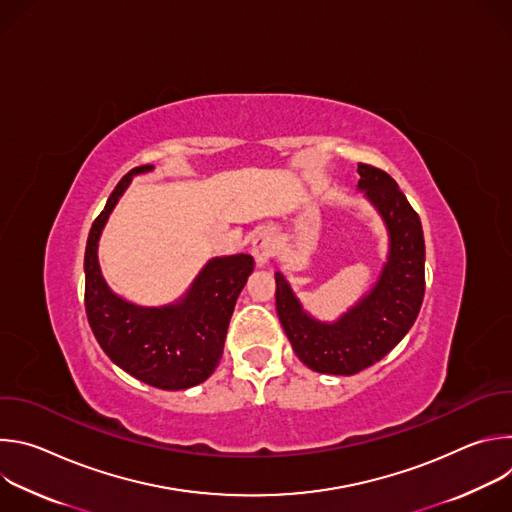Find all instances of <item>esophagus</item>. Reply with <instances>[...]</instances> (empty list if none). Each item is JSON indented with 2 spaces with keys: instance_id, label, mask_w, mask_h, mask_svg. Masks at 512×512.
I'll use <instances>...</instances> for the list:
<instances>
[{
  "instance_id": "34e87169",
  "label": "esophagus",
  "mask_w": 512,
  "mask_h": 512,
  "mask_svg": "<svg viewBox=\"0 0 512 512\" xmlns=\"http://www.w3.org/2000/svg\"><path fill=\"white\" fill-rule=\"evenodd\" d=\"M251 249H253V257H255L257 265L263 267L273 257V253H275V237H273V233L267 231V229L259 231L255 235V239H253V247Z\"/></svg>"
}]
</instances>
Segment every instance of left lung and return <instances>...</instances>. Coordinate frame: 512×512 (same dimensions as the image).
<instances>
[{"instance_id":"8db88e82","label":"left lung","mask_w":512,"mask_h":512,"mask_svg":"<svg viewBox=\"0 0 512 512\" xmlns=\"http://www.w3.org/2000/svg\"><path fill=\"white\" fill-rule=\"evenodd\" d=\"M358 188L389 231L387 263L373 289L332 324L304 312L281 273L275 308L298 358L316 373L354 375L389 354L413 326L425 294V243L417 212L383 170L358 164Z\"/></svg>"}]
</instances>
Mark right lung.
Here are the masks:
<instances>
[{"label":"right lung","instance_id":"right-lung-1","mask_svg":"<svg viewBox=\"0 0 512 512\" xmlns=\"http://www.w3.org/2000/svg\"><path fill=\"white\" fill-rule=\"evenodd\" d=\"M150 170L154 166L127 172L95 218L85 249V310L97 342L117 367L152 387L178 391L214 373L255 261L245 253L210 259L186 296L170 306L143 308L115 296L101 275L99 237L131 178Z\"/></svg>","mask_w":512,"mask_h":512}]
</instances>
